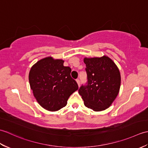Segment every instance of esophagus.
<instances>
[{"label": "esophagus", "instance_id": "1", "mask_svg": "<svg viewBox=\"0 0 148 148\" xmlns=\"http://www.w3.org/2000/svg\"><path fill=\"white\" fill-rule=\"evenodd\" d=\"M76 82H77V84H78V86H80V81H79V79H76Z\"/></svg>", "mask_w": 148, "mask_h": 148}]
</instances>
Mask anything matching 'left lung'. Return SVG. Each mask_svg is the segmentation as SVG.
Here are the masks:
<instances>
[{
  "mask_svg": "<svg viewBox=\"0 0 148 148\" xmlns=\"http://www.w3.org/2000/svg\"><path fill=\"white\" fill-rule=\"evenodd\" d=\"M88 77L87 85L79 89L84 104L94 111L109 108L118 96L121 75L115 63L108 56L84 58Z\"/></svg>",
  "mask_w": 148,
  "mask_h": 148,
  "instance_id": "left-lung-1",
  "label": "left lung"
}]
</instances>
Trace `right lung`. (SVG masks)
Returning a JSON list of instances; mask_svg holds the SVG:
<instances>
[{
	"label": "right lung",
	"mask_w": 148,
	"mask_h": 148,
	"mask_svg": "<svg viewBox=\"0 0 148 148\" xmlns=\"http://www.w3.org/2000/svg\"><path fill=\"white\" fill-rule=\"evenodd\" d=\"M64 60L48 56L37 62L29 75L30 88L39 105L48 111H56L65 107L72 93L78 90L71 76V69Z\"/></svg>",
	"instance_id": "right-lung-1"
}]
</instances>
